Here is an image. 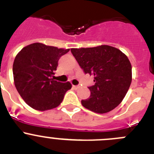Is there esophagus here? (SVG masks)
Listing matches in <instances>:
<instances>
[{"mask_svg":"<svg viewBox=\"0 0 154 154\" xmlns=\"http://www.w3.org/2000/svg\"><path fill=\"white\" fill-rule=\"evenodd\" d=\"M73 87H74V89H77V88H79V87H80V86H74V85H73Z\"/></svg>","mask_w":154,"mask_h":154,"instance_id":"1","label":"esophagus"}]
</instances>
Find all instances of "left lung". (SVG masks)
<instances>
[{
    "label": "left lung",
    "instance_id": "8db88e82",
    "mask_svg": "<svg viewBox=\"0 0 154 154\" xmlns=\"http://www.w3.org/2000/svg\"><path fill=\"white\" fill-rule=\"evenodd\" d=\"M71 53L85 74L94 76L88 87L90 97L81 104L93 112L103 114L117 107L130 87L131 64L120 50L109 45L71 48Z\"/></svg>",
    "mask_w": 154,
    "mask_h": 154
}]
</instances>
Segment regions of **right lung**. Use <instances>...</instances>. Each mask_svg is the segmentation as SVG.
<instances>
[{
    "label": "right lung",
    "mask_w": 154,
    "mask_h": 154,
    "mask_svg": "<svg viewBox=\"0 0 154 154\" xmlns=\"http://www.w3.org/2000/svg\"><path fill=\"white\" fill-rule=\"evenodd\" d=\"M70 51L42 43L30 44L17 54L13 64L14 84L23 100L32 109L45 111L57 107L71 89L70 82L54 80L60 57Z\"/></svg>",
    "instance_id": "right-lung-1"
}]
</instances>
